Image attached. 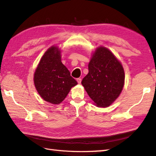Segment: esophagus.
I'll return each mask as SVG.
<instances>
[{
	"label": "esophagus",
	"mask_w": 156,
	"mask_h": 156,
	"mask_svg": "<svg viewBox=\"0 0 156 156\" xmlns=\"http://www.w3.org/2000/svg\"><path fill=\"white\" fill-rule=\"evenodd\" d=\"M76 81H77L78 83H81V79L77 78V79H76Z\"/></svg>",
	"instance_id": "obj_1"
}]
</instances>
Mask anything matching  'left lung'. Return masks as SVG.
<instances>
[{"label": "left lung", "mask_w": 156, "mask_h": 156, "mask_svg": "<svg viewBox=\"0 0 156 156\" xmlns=\"http://www.w3.org/2000/svg\"><path fill=\"white\" fill-rule=\"evenodd\" d=\"M88 70L81 84L97 107H108L119 97L124 86L121 63L109 49L99 46L92 55Z\"/></svg>", "instance_id": "1"}]
</instances>
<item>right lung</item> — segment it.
<instances>
[{
    "label": "right lung",
    "instance_id": "obj_1",
    "mask_svg": "<svg viewBox=\"0 0 156 156\" xmlns=\"http://www.w3.org/2000/svg\"><path fill=\"white\" fill-rule=\"evenodd\" d=\"M34 84L42 99L52 104L62 103L77 84L61 62V51L53 46L45 52L34 73Z\"/></svg>",
    "mask_w": 156,
    "mask_h": 156
}]
</instances>
